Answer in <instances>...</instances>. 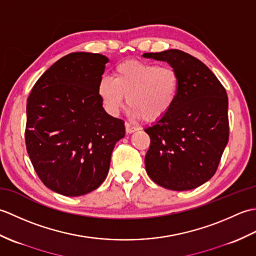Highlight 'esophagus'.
I'll list each match as a JSON object with an SVG mask.
<instances>
[{
  "mask_svg": "<svg viewBox=\"0 0 256 256\" xmlns=\"http://www.w3.org/2000/svg\"><path fill=\"white\" fill-rule=\"evenodd\" d=\"M125 130H126V133L131 134V133H133V132H135V131H138V128L134 126V125L130 124V123H125Z\"/></svg>",
  "mask_w": 256,
  "mask_h": 256,
  "instance_id": "34e87169",
  "label": "esophagus"
}]
</instances>
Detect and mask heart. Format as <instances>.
Listing matches in <instances>:
<instances>
[{
    "mask_svg": "<svg viewBox=\"0 0 256 256\" xmlns=\"http://www.w3.org/2000/svg\"><path fill=\"white\" fill-rule=\"evenodd\" d=\"M180 79L170 66L128 60L114 68L113 79L103 77L98 86L106 110L118 116L125 99L134 118L156 121L172 110L178 98Z\"/></svg>",
    "mask_w": 256,
    "mask_h": 256,
    "instance_id": "b5f03b06",
    "label": "heart"
}]
</instances>
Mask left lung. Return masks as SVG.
<instances>
[{
  "instance_id": "obj_1",
  "label": "left lung",
  "mask_w": 256,
  "mask_h": 256,
  "mask_svg": "<svg viewBox=\"0 0 256 256\" xmlns=\"http://www.w3.org/2000/svg\"><path fill=\"white\" fill-rule=\"evenodd\" d=\"M143 57L168 62L180 79L172 110L145 128L150 138L146 172L166 189L197 188L214 175L229 140L226 91L204 62L187 52L168 50Z\"/></svg>"
}]
</instances>
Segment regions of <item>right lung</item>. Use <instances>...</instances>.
<instances>
[{"label":"right lung","mask_w":256,"mask_h":256,"mask_svg":"<svg viewBox=\"0 0 256 256\" xmlns=\"http://www.w3.org/2000/svg\"><path fill=\"white\" fill-rule=\"evenodd\" d=\"M108 62L100 54H69L42 74L27 99L26 150L52 192L77 197L96 189L124 138V121L104 111L98 91Z\"/></svg>","instance_id":"1"}]
</instances>
